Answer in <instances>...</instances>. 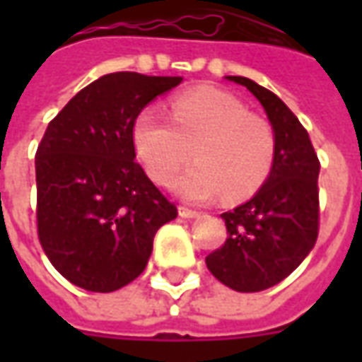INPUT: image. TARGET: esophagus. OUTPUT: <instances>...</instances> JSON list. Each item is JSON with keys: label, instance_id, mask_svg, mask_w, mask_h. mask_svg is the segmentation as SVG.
<instances>
[{"label": "esophagus", "instance_id": "obj_1", "mask_svg": "<svg viewBox=\"0 0 362 362\" xmlns=\"http://www.w3.org/2000/svg\"><path fill=\"white\" fill-rule=\"evenodd\" d=\"M178 213H180V217H184V219H194V217L199 215V211H196V209H189V207H184V205L178 207Z\"/></svg>", "mask_w": 362, "mask_h": 362}]
</instances>
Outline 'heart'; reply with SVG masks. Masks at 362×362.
Listing matches in <instances>:
<instances>
[{"label":"heart","mask_w":362,"mask_h":362,"mask_svg":"<svg viewBox=\"0 0 362 362\" xmlns=\"http://www.w3.org/2000/svg\"><path fill=\"white\" fill-rule=\"evenodd\" d=\"M168 120L157 108L137 114L132 139L137 157L157 184H168L189 155V166L173 182V189L189 202H243L258 192L275 163L277 139L266 118L252 114L236 96L213 87L176 95Z\"/></svg>","instance_id":"b5f03b06"}]
</instances>
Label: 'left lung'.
Wrapping results in <instances>:
<instances>
[{
    "instance_id": "1",
    "label": "left lung",
    "mask_w": 362,
    "mask_h": 362,
    "mask_svg": "<svg viewBox=\"0 0 362 362\" xmlns=\"http://www.w3.org/2000/svg\"><path fill=\"white\" fill-rule=\"evenodd\" d=\"M227 79L244 85L264 106L275 132L277 153L272 174L258 194L221 215L228 236L205 264L223 285L258 293L295 272L316 244L320 160L308 132L279 96L246 77L230 75Z\"/></svg>"
}]
</instances>
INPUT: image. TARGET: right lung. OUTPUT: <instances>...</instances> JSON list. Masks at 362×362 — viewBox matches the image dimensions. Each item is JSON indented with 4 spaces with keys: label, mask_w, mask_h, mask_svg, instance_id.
Wrapping results in <instances>:
<instances>
[{
    "label": "right lung",
    "mask_w": 362,
    "mask_h": 362,
    "mask_svg": "<svg viewBox=\"0 0 362 362\" xmlns=\"http://www.w3.org/2000/svg\"><path fill=\"white\" fill-rule=\"evenodd\" d=\"M182 77L103 75L52 119L36 149V227L52 266L93 293L143 273L157 230L178 209L135 160L137 114Z\"/></svg>",
    "instance_id": "1"
}]
</instances>
